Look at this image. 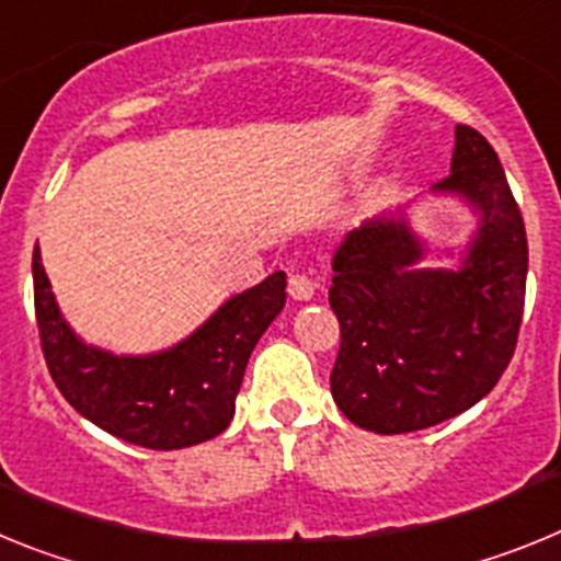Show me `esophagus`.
<instances>
[{
    "instance_id": "obj_1",
    "label": "esophagus",
    "mask_w": 561,
    "mask_h": 561,
    "mask_svg": "<svg viewBox=\"0 0 561 561\" xmlns=\"http://www.w3.org/2000/svg\"><path fill=\"white\" fill-rule=\"evenodd\" d=\"M289 295L291 300H311L314 297V280L306 275H289Z\"/></svg>"
}]
</instances>
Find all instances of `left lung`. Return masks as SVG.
<instances>
[{
	"label": "left lung",
	"mask_w": 561,
	"mask_h": 561,
	"mask_svg": "<svg viewBox=\"0 0 561 561\" xmlns=\"http://www.w3.org/2000/svg\"><path fill=\"white\" fill-rule=\"evenodd\" d=\"M433 193L460 196L480 216L458 270L419 266L427 247L401 210L362 221L331 264V396L345 419L379 435L435 427L478 404L517 348L528 238L483 134L455 128L453 171Z\"/></svg>",
	"instance_id": "obj_1"
}]
</instances>
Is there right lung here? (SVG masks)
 I'll return each mask as SVG.
<instances>
[{"label":"right lung","instance_id":"1","mask_svg":"<svg viewBox=\"0 0 561 561\" xmlns=\"http://www.w3.org/2000/svg\"><path fill=\"white\" fill-rule=\"evenodd\" d=\"M33 297L44 359L64 399L114 438L182 449L216 438L232 421L252 348L286 304V275L275 272L232 295L187 340L148 356H117L69 329L38 247Z\"/></svg>","mask_w":561,"mask_h":561}]
</instances>
